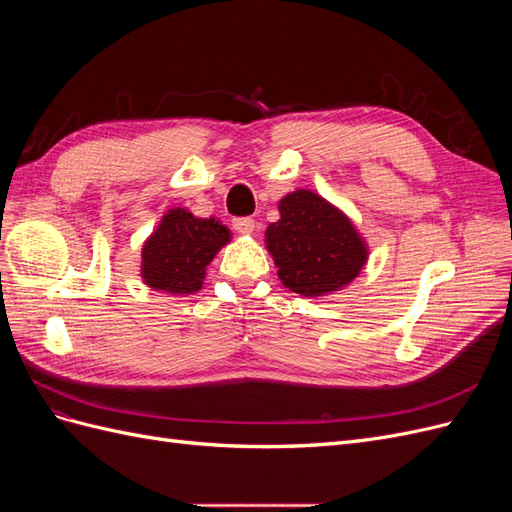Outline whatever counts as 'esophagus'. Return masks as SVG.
Returning a JSON list of instances; mask_svg holds the SVG:
<instances>
[{
	"label": "esophagus",
	"mask_w": 512,
	"mask_h": 512,
	"mask_svg": "<svg viewBox=\"0 0 512 512\" xmlns=\"http://www.w3.org/2000/svg\"><path fill=\"white\" fill-rule=\"evenodd\" d=\"M232 226H235V230L241 232V235H252L256 228V222L252 218H237L235 222H232Z\"/></svg>",
	"instance_id": "34e87169"
}]
</instances>
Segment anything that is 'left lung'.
<instances>
[{"mask_svg":"<svg viewBox=\"0 0 512 512\" xmlns=\"http://www.w3.org/2000/svg\"><path fill=\"white\" fill-rule=\"evenodd\" d=\"M265 232L282 284L307 299L346 288L367 265L369 247L348 215L312 190H294Z\"/></svg>","mask_w":512,"mask_h":512,"instance_id":"8db88e82","label":"left lung"}]
</instances>
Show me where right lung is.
Instances as JSON below:
<instances>
[{"label":"right lung","instance_id":"right-lung-1","mask_svg":"<svg viewBox=\"0 0 512 512\" xmlns=\"http://www.w3.org/2000/svg\"><path fill=\"white\" fill-rule=\"evenodd\" d=\"M232 232L215 218H196L183 207L168 209L141 252L143 282L166 294H194L203 288L207 267Z\"/></svg>","mask_w":512,"mask_h":512}]
</instances>
